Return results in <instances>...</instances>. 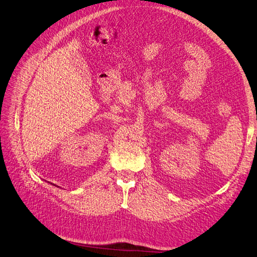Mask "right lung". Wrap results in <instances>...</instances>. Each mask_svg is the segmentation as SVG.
I'll use <instances>...</instances> for the list:
<instances>
[{"mask_svg":"<svg viewBox=\"0 0 257 257\" xmlns=\"http://www.w3.org/2000/svg\"><path fill=\"white\" fill-rule=\"evenodd\" d=\"M49 183H51V185H52V186H55V187H57V188H60V187H58V186H56V185H54V183H52V182H49Z\"/></svg>","mask_w":257,"mask_h":257,"instance_id":"add662e5","label":"right lung"}]
</instances>
